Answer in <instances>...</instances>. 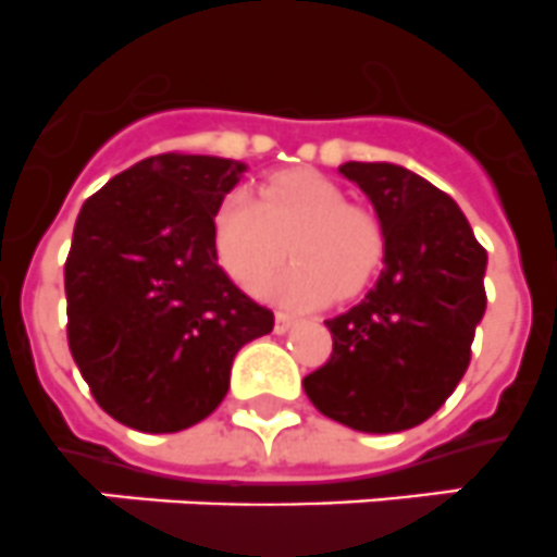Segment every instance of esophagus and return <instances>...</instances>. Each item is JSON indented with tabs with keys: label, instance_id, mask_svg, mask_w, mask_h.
Segmentation results:
<instances>
[{
	"label": "esophagus",
	"instance_id": "obj_1",
	"mask_svg": "<svg viewBox=\"0 0 557 557\" xmlns=\"http://www.w3.org/2000/svg\"><path fill=\"white\" fill-rule=\"evenodd\" d=\"M297 324V315H290V313H283V310H277V315H274V333H288L290 327Z\"/></svg>",
	"mask_w": 557,
	"mask_h": 557
}]
</instances>
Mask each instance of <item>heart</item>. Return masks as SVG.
I'll return each mask as SVG.
<instances>
[{
  "instance_id": "heart-1",
  "label": "heart",
  "mask_w": 557,
  "mask_h": 557,
  "mask_svg": "<svg viewBox=\"0 0 557 557\" xmlns=\"http://www.w3.org/2000/svg\"><path fill=\"white\" fill-rule=\"evenodd\" d=\"M213 242L222 267L244 288H258L290 249L297 260L263 290L299 308L358 297L385 252L377 219L310 169L272 174L258 199L247 191L224 197L213 216Z\"/></svg>"
}]
</instances>
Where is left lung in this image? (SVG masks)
Here are the masks:
<instances>
[{
	"mask_svg": "<svg viewBox=\"0 0 557 557\" xmlns=\"http://www.w3.org/2000/svg\"><path fill=\"white\" fill-rule=\"evenodd\" d=\"M338 172L374 205L385 269L355 308L330 319L333 355L302 385L333 422L399 433L430 419L466 374L488 255L455 199L419 174L358 160Z\"/></svg>",
	"mask_w": 557,
	"mask_h": 557,
	"instance_id": "obj_1",
	"label": "left lung"
}]
</instances>
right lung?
<instances>
[{"label": "right lung", "mask_w": 557, "mask_h": 557, "mask_svg": "<svg viewBox=\"0 0 557 557\" xmlns=\"http://www.w3.org/2000/svg\"><path fill=\"white\" fill-rule=\"evenodd\" d=\"M244 163L166 152L85 199L66 258L69 349L94 399L141 433L202 422L274 313L224 274L213 216Z\"/></svg>", "instance_id": "obj_1"}]
</instances>
